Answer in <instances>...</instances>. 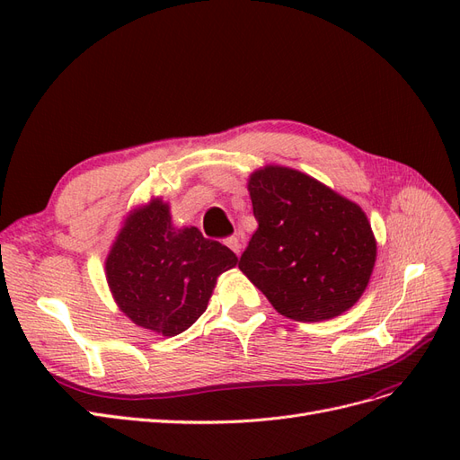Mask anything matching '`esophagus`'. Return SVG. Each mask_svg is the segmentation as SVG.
Returning <instances> with one entry per match:
<instances>
[{
	"label": "esophagus",
	"mask_w": 460,
	"mask_h": 460,
	"mask_svg": "<svg viewBox=\"0 0 460 460\" xmlns=\"http://www.w3.org/2000/svg\"><path fill=\"white\" fill-rule=\"evenodd\" d=\"M225 243L232 249V252L235 253V255H240V252H242V243H240V240L235 238V235H230V238H226L225 240Z\"/></svg>",
	"instance_id": "1"
}]
</instances>
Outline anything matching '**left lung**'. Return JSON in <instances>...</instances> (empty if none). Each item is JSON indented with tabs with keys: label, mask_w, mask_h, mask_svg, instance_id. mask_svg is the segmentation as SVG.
Returning a JSON list of instances; mask_svg holds the SVG:
<instances>
[{
	"label": "left lung",
	"mask_w": 460,
	"mask_h": 460,
	"mask_svg": "<svg viewBox=\"0 0 460 460\" xmlns=\"http://www.w3.org/2000/svg\"><path fill=\"white\" fill-rule=\"evenodd\" d=\"M247 190L259 228L238 267L272 307L297 323L349 311L376 262L368 217L355 201L289 166L252 172Z\"/></svg>",
	"instance_id": "left-lung-1"
}]
</instances>
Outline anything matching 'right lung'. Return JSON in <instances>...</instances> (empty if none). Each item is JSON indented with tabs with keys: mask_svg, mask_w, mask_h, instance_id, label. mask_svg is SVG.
<instances>
[{
	"mask_svg": "<svg viewBox=\"0 0 460 460\" xmlns=\"http://www.w3.org/2000/svg\"><path fill=\"white\" fill-rule=\"evenodd\" d=\"M235 264L234 252L203 238L196 226L174 228L171 205L151 198L124 218L105 259V278L136 326L172 338L205 313L217 278Z\"/></svg>",
	"mask_w": 460,
	"mask_h": 460,
	"instance_id": "obj_1",
	"label": "right lung"
}]
</instances>
